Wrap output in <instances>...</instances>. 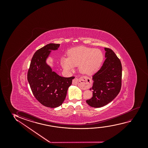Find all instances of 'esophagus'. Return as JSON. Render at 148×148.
I'll use <instances>...</instances> for the list:
<instances>
[{
  "mask_svg": "<svg viewBox=\"0 0 148 148\" xmlns=\"http://www.w3.org/2000/svg\"><path fill=\"white\" fill-rule=\"evenodd\" d=\"M81 80L82 81V82H81V86H82V87L84 88L85 89L89 88L90 86V83L88 82L89 81H90V79L85 77V78H83L81 79ZM78 82V79L75 78V79L73 80L72 84L74 85H77Z\"/></svg>",
  "mask_w": 148,
  "mask_h": 148,
  "instance_id": "esophagus-1",
  "label": "esophagus"
}]
</instances>
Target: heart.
<instances>
[{"label": "heart", "mask_w": 148, "mask_h": 148, "mask_svg": "<svg viewBox=\"0 0 148 148\" xmlns=\"http://www.w3.org/2000/svg\"><path fill=\"white\" fill-rule=\"evenodd\" d=\"M68 57L61 58L60 63L65 71H71L78 65L79 71L86 75H93L99 70L103 63V56L97 49L80 47L71 49Z\"/></svg>", "instance_id": "heart-1"}]
</instances>
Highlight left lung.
<instances>
[{"instance_id": "8db88e82", "label": "left lung", "mask_w": 148, "mask_h": 148, "mask_svg": "<svg viewBox=\"0 0 148 148\" xmlns=\"http://www.w3.org/2000/svg\"><path fill=\"white\" fill-rule=\"evenodd\" d=\"M105 61L101 69L92 76L93 97L86 100L92 107L99 108L112 101L119 93L121 88L122 65L115 53L105 48Z\"/></svg>"}]
</instances>
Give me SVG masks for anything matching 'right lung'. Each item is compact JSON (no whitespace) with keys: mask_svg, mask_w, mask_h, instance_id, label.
<instances>
[{"mask_svg":"<svg viewBox=\"0 0 148 148\" xmlns=\"http://www.w3.org/2000/svg\"><path fill=\"white\" fill-rule=\"evenodd\" d=\"M59 47V44L49 43L37 50L32 58L27 74L33 95L47 107H58L63 103L75 78L59 76L46 63L51 50H57Z\"/></svg>","mask_w":148,"mask_h":148,"instance_id":"obj_1","label":"right lung"}]
</instances>
